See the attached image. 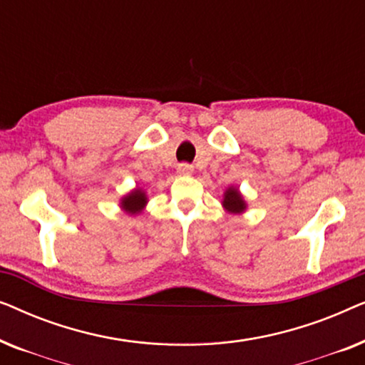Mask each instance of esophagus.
I'll list each match as a JSON object with an SVG mask.
<instances>
[{
  "instance_id": "obj_1",
  "label": "esophagus",
  "mask_w": 365,
  "mask_h": 365,
  "mask_svg": "<svg viewBox=\"0 0 365 365\" xmlns=\"http://www.w3.org/2000/svg\"><path fill=\"white\" fill-rule=\"evenodd\" d=\"M192 171H194V168L187 163H182V164H179V166H178V173L182 174V176H187V174H191Z\"/></svg>"
}]
</instances>
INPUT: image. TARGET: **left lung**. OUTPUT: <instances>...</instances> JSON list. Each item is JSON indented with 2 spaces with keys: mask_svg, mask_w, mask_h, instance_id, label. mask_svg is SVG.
Instances as JSON below:
<instances>
[{
  "mask_svg": "<svg viewBox=\"0 0 365 365\" xmlns=\"http://www.w3.org/2000/svg\"><path fill=\"white\" fill-rule=\"evenodd\" d=\"M222 206L226 211L232 212V214H241L246 211L247 204L244 201L242 194L239 192L237 187H227L226 192H224V199H222Z\"/></svg>",
  "mask_w": 365,
  "mask_h": 365,
  "instance_id": "8db88e82",
  "label": "left lung"
}]
</instances>
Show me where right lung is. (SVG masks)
I'll return each instance as SVG.
<instances>
[{"label": "right lung", "instance_id": "right-lung-1", "mask_svg": "<svg viewBox=\"0 0 365 365\" xmlns=\"http://www.w3.org/2000/svg\"><path fill=\"white\" fill-rule=\"evenodd\" d=\"M146 204H148L146 192L139 187L133 189L131 192L126 194V196L121 199V207L129 214H139Z\"/></svg>", "mask_w": 365, "mask_h": 365}]
</instances>
